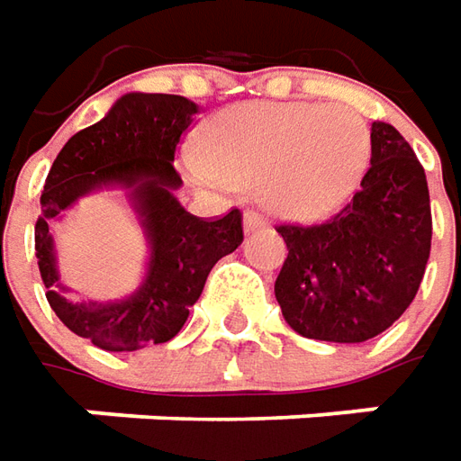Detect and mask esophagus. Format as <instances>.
<instances>
[{
  "label": "esophagus",
  "instance_id": "obj_1",
  "mask_svg": "<svg viewBox=\"0 0 461 461\" xmlns=\"http://www.w3.org/2000/svg\"><path fill=\"white\" fill-rule=\"evenodd\" d=\"M265 224H267V221H265V216H262V214H258V212H252V209H249V212H245V230L247 231L262 230Z\"/></svg>",
  "mask_w": 461,
  "mask_h": 461
}]
</instances>
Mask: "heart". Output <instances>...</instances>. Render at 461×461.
Masks as SVG:
<instances>
[{"label":"heart","instance_id":"heart-1","mask_svg":"<svg viewBox=\"0 0 461 461\" xmlns=\"http://www.w3.org/2000/svg\"><path fill=\"white\" fill-rule=\"evenodd\" d=\"M199 155L206 178L260 183V199L273 214L313 221L355 194L370 160V132L339 104H240L206 124Z\"/></svg>","mask_w":461,"mask_h":461}]
</instances>
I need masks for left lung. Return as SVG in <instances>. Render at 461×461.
I'll list each match as a JSON object with an SVG mask.
<instances>
[{"label": "left lung", "instance_id": "obj_1", "mask_svg": "<svg viewBox=\"0 0 461 461\" xmlns=\"http://www.w3.org/2000/svg\"><path fill=\"white\" fill-rule=\"evenodd\" d=\"M288 258L276 298L301 337L357 344L416 298L431 252V203L413 148L388 122L370 127V167L334 219L280 224Z\"/></svg>", "mask_w": 461, "mask_h": 461}]
</instances>
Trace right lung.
I'll return each mask as SVG.
<instances>
[{"label":"right lung","mask_w":461,"mask_h":461,"mask_svg":"<svg viewBox=\"0 0 461 461\" xmlns=\"http://www.w3.org/2000/svg\"><path fill=\"white\" fill-rule=\"evenodd\" d=\"M199 106L176 94H124L63 145L45 178L35 221V258L48 303L73 334L106 352H135L170 341L199 301L212 267L242 245V212L221 219L188 214L176 199L183 181L173 167L181 135ZM122 187L149 242V265L135 294L106 304H78L59 283L50 227L81 195Z\"/></svg>","instance_id":"right-lung-1"}]
</instances>
